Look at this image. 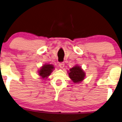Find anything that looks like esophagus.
I'll return each mask as SVG.
<instances>
[{"mask_svg": "<svg viewBox=\"0 0 122 122\" xmlns=\"http://www.w3.org/2000/svg\"><path fill=\"white\" fill-rule=\"evenodd\" d=\"M59 66L60 68H63V67L64 66V62L59 63Z\"/></svg>", "mask_w": 122, "mask_h": 122, "instance_id": "34e87169", "label": "esophagus"}]
</instances>
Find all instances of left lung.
<instances>
[{
  "label": "left lung",
  "mask_w": 122,
  "mask_h": 122,
  "mask_svg": "<svg viewBox=\"0 0 122 122\" xmlns=\"http://www.w3.org/2000/svg\"><path fill=\"white\" fill-rule=\"evenodd\" d=\"M70 78L75 83H78L84 80L85 73L79 66H75L70 69L69 73Z\"/></svg>",
  "instance_id": "1"
}]
</instances>
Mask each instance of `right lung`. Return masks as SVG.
<instances>
[{"mask_svg":"<svg viewBox=\"0 0 122 122\" xmlns=\"http://www.w3.org/2000/svg\"><path fill=\"white\" fill-rule=\"evenodd\" d=\"M54 67L52 65L46 64L43 65L39 71L40 75L41 76L42 78H45L50 75Z\"/></svg>","mask_w":122,"mask_h":122,"instance_id":"add662e5","label":"right lung"}]
</instances>
